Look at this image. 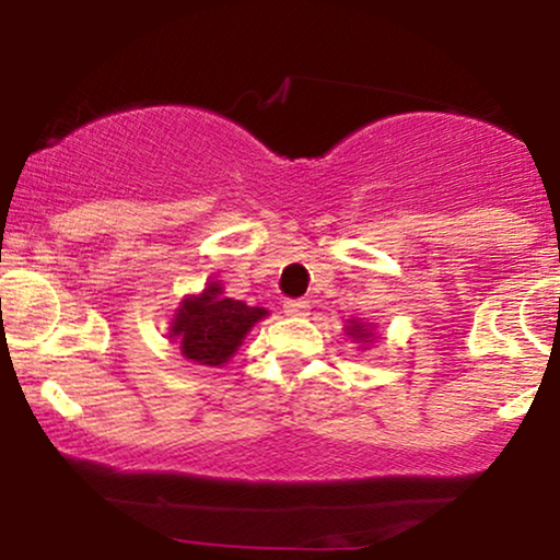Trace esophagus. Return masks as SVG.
<instances>
[{
    "label": "esophagus",
    "instance_id": "obj_1",
    "mask_svg": "<svg viewBox=\"0 0 560 560\" xmlns=\"http://www.w3.org/2000/svg\"><path fill=\"white\" fill-rule=\"evenodd\" d=\"M308 308H311V303L303 301V298H293V301L282 303V311H285L288 316H305Z\"/></svg>",
    "mask_w": 560,
    "mask_h": 560
}]
</instances>
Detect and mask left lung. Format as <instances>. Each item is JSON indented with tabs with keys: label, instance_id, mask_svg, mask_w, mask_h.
Here are the masks:
<instances>
[{
	"label": "left lung",
	"instance_id": "obj_1",
	"mask_svg": "<svg viewBox=\"0 0 560 560\" xmlns=\"http://www.w3.org/2000/svg\"><path fill=\"white\" fill-rule=\"evenodd\" d=\"M347 331L351 339H370V331H366L362 324H351V326H347Z\"/></svg>",
	"mask_w": 560,
	"mask_h": 560
}]
</instances>
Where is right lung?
I'll return each mask as SVG.
<instances>
[{"mask_svg":"<svg viewBox=\"0 0 560 560\" xmlns=\"http://www.w3.org/2000/svg\"><path fill=\"white\" fill-rule=\"evenodd\" d=\"M262 316H267L265 308L221 298V288L209 282L201 295L180 303L171 336L180 341L183 357L206 366H219L234 354L249 328Z\"/></svg>","mask_w":560,"mask_h":560,"instance_id":"right-lung-1","label":"right lung"}]
</instances>
